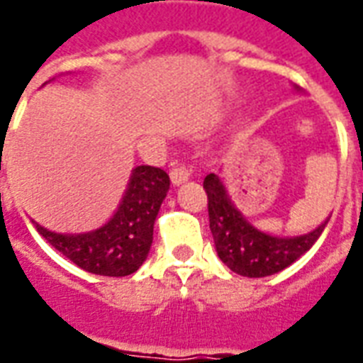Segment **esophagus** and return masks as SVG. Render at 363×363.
<instances>
[{"label":"esophagus","mask_w":363,"mask_h":363,"mask_svg":"<svg viewBox=\"0 0 363 363\" xmlns=\"http://www.w3.org/2000/svg\"><path fill=\"white\" fill-rule=\"evenodd\" d=\"M169 177L173 184H182V182L190 179V169H188L186 165H175V167L169 171Z\"/></svg>","instance_id":"34e87169"}]
</instances>
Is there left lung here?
Returning a JSON list of instances; mask_svg holds the SVG:
<instances>
[{
	"label": "left lung",
	"instance_id": "obj_1",
	"mask_svg": "<svg viewBox=\"0 0 363 363\" xmlns=\"http://www.w3.org/2000/svg\"><path fill=\"white\" fill-rule=\"evenodd\" d=\"M203 188L209 199V228L218 258L238 275L258 279L286 269L315 245L328 224L326 218L316 230L305 235L275 238L259 232L235 209L215 173L205 177Z\"/></svg>",
	"mask_w": 363,
	"mask_h": 363
}]
</instances>
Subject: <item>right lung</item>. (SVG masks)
Here are the masks:
<instances>
[{
    "label": "right lung",
    "mask_w": 363,
    "mask_h": 363,
    "mask_svg": "<svg viewBox=\"0 0 363 363\" xmlns=\"http://www.w3.org/2000/svg\"><path fill=\"white\" fill-rule=\"evenodd\" d=\"M167 190L169 175L164 169L137 165L118 209L99 230L64 235L33 224L43 238L81 269L104 277L131 275L147 259L154 220Z\"/></svg>",
    "instance_id": "1"
}]
</instances>
